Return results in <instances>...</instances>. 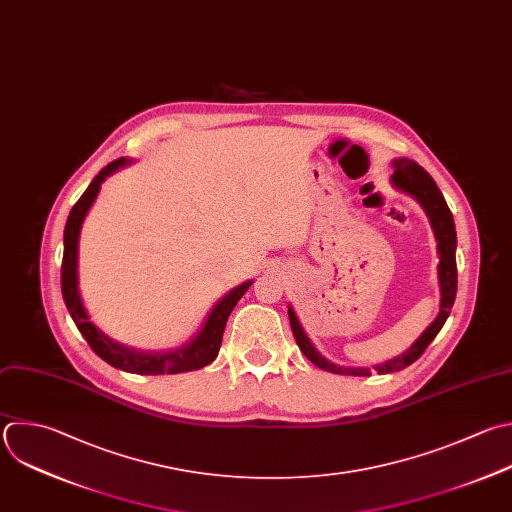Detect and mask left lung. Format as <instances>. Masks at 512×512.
Returning a JSON list of instances; mask_svg holds the SVG:
<instances>
[{
	"label": "left lung",
	"instance_id": "1",
	"mask_svg": "<svg viewBox=\"0 0 512 512\" xmlns=\"http://www.w3.org/2000/svg\"><path fill=\"white\" fill-rule=\"evenodd\" d=\"M392 176H390V184L412 196L422 210L428 216V222L432 226L434 238H436V252H438V288H440V304H438V314L436 318L428 324V328L398 356L376 364L374 370L378 374H390V372H398L406 366H410L414 360H418V356L426 350V346L434 340V336L440 332V328L444 326L450 308L454 304L456 298V228H454V220L452 214L448 210V204L442 196V192L438 190L436 182L430 178V174L418 166L414 160L408 158H396L392 160ZM288 318H290V326H292V334L296 338V344L300 346V350L304 352V356L314 362L318 368L326 370V372H334V374H348V376H370V368H362V366H338L334 362H330L328 358H324L314 344L310 342L308 334L304 332L296 312L292 306H288Z\"/></svg>",
	"mask_w": 512,
	"mask_h": 512
}]
</instances>
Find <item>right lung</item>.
<instances>
[{
	"label": "right lung",
	"instance_id": "right-lung-1",
	"mask_svg": "<svg viewBox=\"0 0 512 512\" xmlns=\"http://www.w3.org/2000/svg\"><path fill=\"white\" fill-rule=\"evenodd\" d=\"M132 164L128 158L114 160L108 164L88 186V190L82 194V198L74 204L66 230H64V260H62V294L64 302L68 306V312L72 320L76 322L82 336L88 340L92 350L112 364L114 368H120L124 372L132 374H180L190 372L208 366L220 352L224 326L228 322L230 312L238 304V300L246 294V290L252 286L254 280H246L240 286L232 288L228 294H224L208 312L202 328L180 348L174 350H160V352H146L136 350L132 346L120 344L108 334H104L92 320L84 306L82 294H80V278H78V250H80V232L82 224L96 202L100 188L108 176L118 172L120 168Z\"/></svg>",
	"mask_w": 512,
	"mask_h": 512
}]
</instances>
